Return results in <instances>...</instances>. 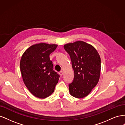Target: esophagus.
<instances>
[{
	"label": "esophagus",
	"mask_w": 125,
	"mask_h": 125,
	"mask_svg": "<svg viewBox=\"0 0 125 125\" xmlns=\"http://www.w3.org/2000/svg\"><path fill=\"white\" fill-rule=\"evenodd\" d=\"M59 74H60V76H62V75H63V71H60V72H59Z\"/></svg>",
	"instance_id": "esophagus-1"
}]
</instances>
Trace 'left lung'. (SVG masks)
Here are the masks:
<instances>
[{
  "label": "left lung",
  "instance_id": "obj_1",
  "mask_svg": "<svg viewBox=\"0 0 125 125\" xmlns=\"http://www.w3.org/2000/svg\"><path fill=\"white\" fill-rule=\"evenodd\" d=\"M63 47L70 57L74 73L73 81L69 84V92L74 97H84L99 82L100 55L92 45L81 41L67 44Z\"/></svg>",
  "mask_w": 125,
  "mask_h": 125
}]
</instances>
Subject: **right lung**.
Returning <instances> with one entry per match:
<instances>
[{
  "label": "right lung",
  "mask_w": 125,
  "mask_h": 125,
  "mask_svg": "<svg viewBox=\"0 0 125 125\" xmlns=\"http://www.w3.org/2000/svg\"><path fill=\"white\" fill-rule=\"evenodd\" d=\"M57 45L39 43L33 45L22 55L20 70L26 88L34 96L45 99L53 93L60 75L53 70L50 55Z\"/></svg>",
  "instance_id": "add662e5"
}]
</instances>
